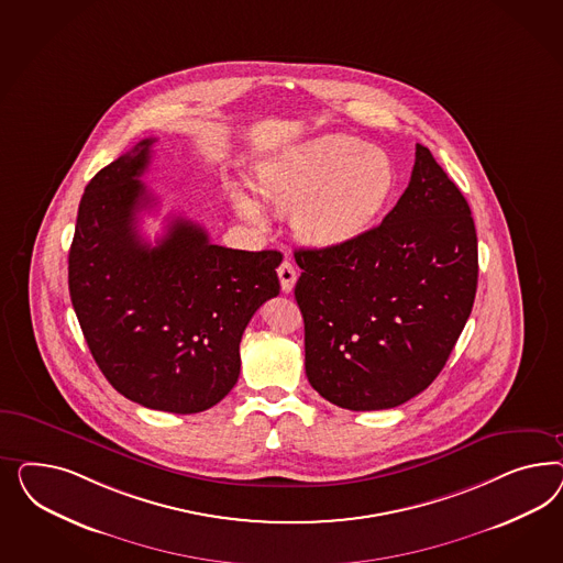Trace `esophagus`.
Returning a JSON list of instances; mask_svg holds the SVG:
<instances>
[{
    "label": "esophagus",
    "mask_w": 563,
    "mask_h": 563,
    "mask_svg": "<svg viewBox=\"0 0 563 563\" xmlns=\"http://www.w3.org/2000/svg\"><path fill=\"white\" fill-rule=\"evenodd\" d=\"M278 278H280V289L285 292H290L295 283H297V271L295 266L290 264L289 260H285L280 266H278Z\"/></svg>",
    "instance_id": "esophagus-1"
}]
</instances>
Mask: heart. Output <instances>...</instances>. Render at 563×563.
<instances>
[{
    "mask_svg": "<svg viewBox=\"0 0 563 563\" xmlns=\"http://www.w3.org/2000/svg\"><path fill=\"white\" fill-rule=\"evenodd\" d=\"M398 188L393 158L357 137L325 134L264 161L257 191L280 212L295 210V233L313 247H339L361 238ZM245 221L266 224V208L245 184L229 186Z\"/></svg>",
    "mask_w": 563,
    "mask_h": 563,
    "instance_id": "b5f03b06",
    "label": "heart"
}]
</instances>
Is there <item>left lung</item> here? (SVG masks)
I'll list each match as a JSON object with an SVG mask.
<instances>
[{
    "label": "left lung",
    "mask_w": 563,
    "mask_h": 563,
    "mask_svg": "<svg viewBox=\"0 0 563 563\" xmlns=\"http://www.w3.org/2000/svg\"><path fill=\"white\" fill-rule=\"evenodd\" d=\"M295 262L307 379L341 409H393L423 393L475 303L471 208L421 144L382 224L339 247L297 250Z\"/></svg>",
    "instance_id": "8db88e82"
}]
</instances>
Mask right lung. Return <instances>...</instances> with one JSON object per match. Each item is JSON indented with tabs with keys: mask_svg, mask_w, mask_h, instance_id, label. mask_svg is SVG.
<instances>
[{
	"mask_svg": "<svg viewBox=\"0 0 563 563\" xmlns=\"http://www.w3.org/2000/svg\"><path fill=\"white\" fill-rule=\"evenodd\" d=\"M154 137L140 140L86 186L69 247L68 285L86 344L109 384L146 409L191 415L238 384L239 342L280 292L278 252L210 243L175 217L151 245L137 214L153 208L140 181Z\"/></svg>",
	"mask_w": 563,
	"mask_h": 563,
	"instance_id": "obj_1",
	"label": "right lung"
}]
</instances>
